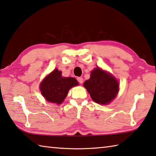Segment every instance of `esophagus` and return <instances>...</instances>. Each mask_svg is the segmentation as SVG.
Here are the masks:
<instances>
[{
    "mask_svg": "<svg viewBox=\"0 0 156 156\" xmlns=\"http://www.w3.org/2000/svg\"><path fill=\"white\" fill-rule=\"evenodd\" d=\"M77 80H78V82L80 84H83V78H81V77H78V78H77Z\"/></svg>",
    "mask_w": 156,
    "mask_h": 156,
    "instance_id": "obj_1",
    "label": "esophagus"
}]
</instances>
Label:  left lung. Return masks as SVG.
I'll list each match as a JSON object with an SVG mask.
<instances>
[{
    "label": "left lung",
    "instance_id": "obj_1",
    "mask_svg": "<svg viewBox=\"0 0 156 156\" xmlns=\"http://www.w3.org/2000/svg\"><path fill=\"white\" fill-rule=\"evenodd\" d=\"M84 87L96 103L107 104L114 99L119 91L117 80L99 67L92 71L89 80L84 83Z\"/></svg>",
    "mask_w": 156,
    "mask_h": 156
}]
</instances>
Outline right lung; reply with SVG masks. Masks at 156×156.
I'll list each match as a JSON object with an SVG mask.
<instances>
[{"label": "right lung", "mask_w": 156, "mask_h": 156, "mask_svg": "<svg viewBox=\"0 0 156 156\" xmlns=\"http://www.w3.org/2000/svg\"><path fill=\"white\" fill-rule=\"evenodd\" d=\"M78 84L74 78L63 77L61 71L56 69L42 81L40 90L47 101L60 104L66 98L69 89Z\"/></svg>", "instance_id": "add662e5"}]
</instances>
